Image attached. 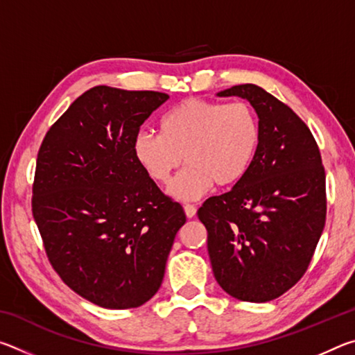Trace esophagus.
<instances>
[{"label":"esophagus","instance_id":"obj_1","mask_svg":"<svg viewBox=\"0 0 355 355\" xmlns=\"http://www.w3.org/2000/svg\"><path fill=\"white\" fill-rule=\"evenodd\" d=\"M196 213H197V208L194 207V205H189V203H186L184 205V214H186V218H194L196 216Z\"/></svg>","mask_w":355,"mask_h":355}]
</instances>
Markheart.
Wrapping results in <instances>:
<instances>
[{
  "mask_svg": "<svg viewBox=\"0 0 355 355\" xmlns=\"http://www.w3.org/2000/svg\"><path fill=\"white\" fill-rule=\"evenodd\" d=\"M261 146V125L243 101L225 105L205 98L180 101L159 120V135L141 131L133 142L137 163L153 182L169 186L180 200H194L211 188L241 183Z\"/></svg>",
  "mask_w": 355,
  "mask_h": 355,
  "instance_id": "b5f03b06",
  "label": "heart"
}]
</instances>
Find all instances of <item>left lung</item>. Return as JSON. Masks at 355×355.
Here are the masks:
<instances>
[{
  "instance_id": "8db88e82",
  "label": "left lung",
  "mask_w": 355,
  "mask_h": 355,
  "mask_svg": "<svg viewBox=\"0 0 355 355\" xmlns=\"http://www.w3.org/2000/svg\"><path fill=\"white\" fill-rule=\"evenodd\" d=\"M219 97H241L261 125V146L241 183L209 197L197 211L222 290L268 302L307 271L326 224V173L313 135L290 106L255 84Z\"/></svg>"
}]
</instances>
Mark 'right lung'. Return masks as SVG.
Here are the masks:
<instances>
[{"label": "right lung", "instance_id": "add662e5", "mask_svg": "<svg viewBox=\"0 0 355 355\" xmlns=\"http://www.w3.org/2000/svg\"><path fill=\"white\" fill-rule=\"evenodd\" d=\"M167 98L92 87L39 150L33 216L48 260L65 285L103 309H136L155 296L186 222L133 152L141 125Z\"/></svg>", "mask_w": 355, "mask_h": 355}]
</instances>
